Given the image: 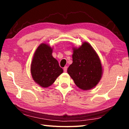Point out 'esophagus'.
I'll return each instance as SVG.
<instances>
[{"label": "esophagus", "mask_w": 129, "mask_h": 129, "mask_svg": "<svg viewBox=\"0 0 129 129\" xmlns=\"http://www.w3.org/2000/svg\"><path fill=\"white\" fill-rule=\"evenodd\" d=\"M63 69H64V71L65 72H66L67 71V67H65Z\"/></svg>", "instance_id": "34e87169"}]
</instances>
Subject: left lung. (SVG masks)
<instances>
[{"label":"left lung","instance_id":"obj_1","mask_svg":"<svg viewBox=\"0 0 129 129\" xmlns=\"http://www.w3.org/2000/svg\"><path fill=\"white\" fill-rule=\"evenodd\" d=\"M72 58V64L67 72L76 85L82 90H89L97 85L101 78L102 69L92 47L85 42L78 48H74Z\"/></svg>","mask_w":129,"mask_h":129}]
</instances>
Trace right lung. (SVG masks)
Listing matches in <instances>:
<instances>
[{"label": "right lung", "instance_id": "right-lung-1", "mask_svg": "<svg viewBox=\"0 0 129 129\" xmlns=\"http://www.w3.org/2000/svg\"><path fill=\"white\" fill-rule=\"evenodd\" d=\"M52 53V49L49 45L41 44L37 48L32 61L30 72L32 78L43 88L51 86L63 72V69Z\"/></svg>", "mask_w": 129, "mask_h": 129}]
</instances>
